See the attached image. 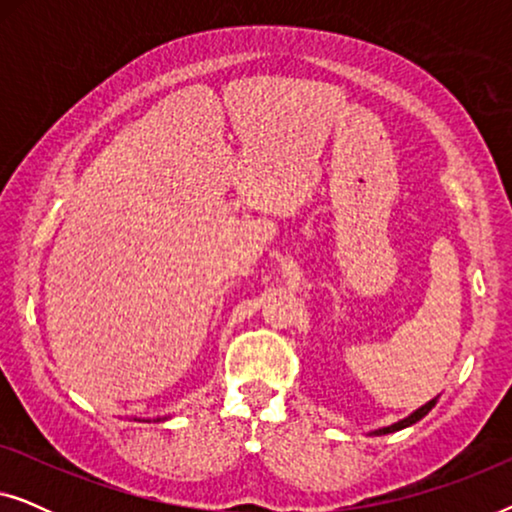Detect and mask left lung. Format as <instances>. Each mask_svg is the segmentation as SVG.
I'll return each mask as SVG.
<instances>
[{"label":"left lung","mask_w":512,"mask_h":512,"mask_svg":"<svg viewBox=\"0 0 512 512\" xmlns=\"http://www.w3.org/2000/svg\"><path fill=\"white\" fill-rule=\"evenodd\" d=\"M436 401H438V398H433V401H429L426 405H422V408L412 412L410 417L401 419V422H396V424H391V426H384V429H377V431H373V436H384V433H394V431H401V429H405V426H412L415 422H419V419H422L424 415H429V410L433 408V405H436Z\"/></svg>","instance_id":"left-lung-1"}]
</instances>
